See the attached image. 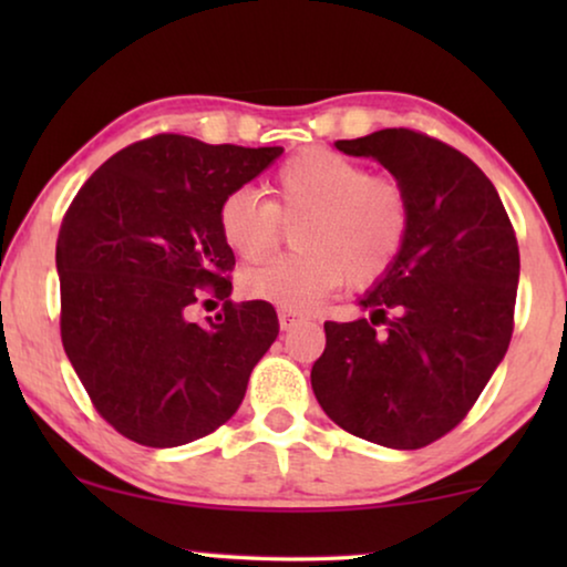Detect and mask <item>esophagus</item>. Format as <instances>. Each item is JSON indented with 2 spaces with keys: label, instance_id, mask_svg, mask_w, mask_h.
<instances>
[{
  "label": "esophagus",
  "instance_id": "34e87169",
  "mask_svg": "<svg viewBox=\"0 0 567 567\" xmlns=\"http://www.w3.org/2000/svg\"><path fill=\"white\" fill-rule=\"evenodd\" d=\"M301 320H305V315L297 312V309H278V324H281V330H291Z\"/></svg>",
  "mask_w": 567,
  "mask_h": 567
}]
</instances>
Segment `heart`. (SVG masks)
Returning <instances> with one entry per match:
<instances>
[{
    "instance_id": "heart-1",
    "label": "heart",
    "mask_w": 567,
    "mask_h": 567,
    "mask_svg": "<svg viewBox=\"0 0 567 567\" xmlns=\"http://www.w3.org/2000/svg\"><path fill=\"white\" fill-rule=\"evenodd\" d=\"M274 200L239 188L219 206V235L239 258L274 250L286 221L297 250L247 266L239 289L284 309H309L346 281L363 289L390 274L410 231V200L392 177L371 175L346 154L312 146L270 181Z\"/></svg>"
}]
</instances>
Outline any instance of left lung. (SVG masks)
Here are the masks:
<instances>
[{
    "instance_id": "left-lung-1",
    "label": "left lung",
    "mask_w": 567,
    "mask_h": 567,
    "mask_svg": "<svg viewBox=\"0 0 567 567\" xmlns=\"http://www.w3.org/2000/svg\"><path fill=\"white\" fill-rule=\"evenodd\" d=\"M336 146L390 169L408 193L410 231L359 301L369 317L324 322L315 398L353 436L423 449L464 421L508 351L516 231L483 169L439 138L382 128Z\"/></svg>"
}]
</instances>
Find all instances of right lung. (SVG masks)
Here are the masks:
<instances>
[{
	"label": "right lung",
	"instance_id": "obj_1",
	"mask_svg": "<svg viewBox=\"0 0 567 567\" xmlns=\"http://www.w3.org/2000/svg\"><path fill=\"white\" fill-rule=\"evenodd\" d=\"M281 152L159 134L113 154L66 208L56 243L61 343L121 436L183 446L237 413L278 317L268 301L229 299L235 252L216 216ZM204 296L225 305L198 326L189 309Z\"/></svg>",
	"mask_w": 567,
	"mask_h": 567
}]
</instances>
